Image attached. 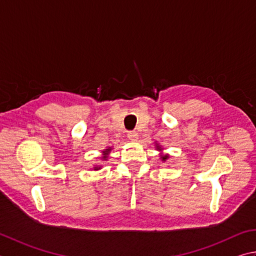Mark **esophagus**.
Returning a JSON list of instances; mask_svg holds the SVG:
<instances>
[{
  "label": "esophagus",
  "instance_id": "obj_1",
  "mask_svg": "<svg viewBox=\"0 0 256 256\" xmlns=\"http://www.w3.org/2000/svg\"><path fill=\"white\" fill-rule=\"evenodd\" d=\"M128 140H131V141H138V134L136 131H130L128 133Z\"/></svg>",
  "mask_w": 256,
  "mask_h": 256
}]
</instances>
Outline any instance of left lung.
<instances>
[{"instance_id":"obj_1","label":"left lung","mask_w":256,"mask_h":256,"mask_svg":"<svg viewBox=\"0 0 256 256\" xmlns=\"http://www.w3.org/2000/svg\"><path fill=\"white\" fill-rule=\"evenodd\" d=\"M156 148H158V150H159V151H162V148H161L160 146H156ZM168 158H169L168 154H164V156H161V160H162V161H166V159H168Z\"/></svg>"}]
</instances>
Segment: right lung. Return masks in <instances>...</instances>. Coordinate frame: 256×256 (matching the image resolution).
<instances>
[{"instance_id": "add662e5", "label": "right lung", "mask_w": 256, "mask_h": 256, "mask_svg": "<svg viewBox=\"0 0 256 256\" xmlns=\"http://www.w3.org/2000/svg\"><path fill=\"white\" fill-rule=\"evenodd\" d=\"M110 148H105V150L103 151V156H102V159L103 160H106L108 159V153H110ZM100 166H94V170H100Z\"/></svg>"}]
</instances>
